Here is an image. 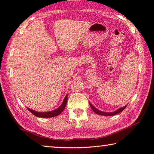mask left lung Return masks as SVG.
I'll return each instance as SVG.
<instances>
[{"label": "left lung", "mask_w": 154, "mask_h": 154, "mask_svg": "<svg viewBox=\"0 0 154 154\" xmlns=\"http://www.w3.org/2000/svg\"><path fill=\"white\" fill-rule=\"evenodd\" d=\"M90 105L91 106V108H92V109L93 110V111L95 113L100 115V116H114V115H116V114H118L119 113H120V112L123 111L124 110L125 108H126V106H127V105L124 106H123V107L119 109H118V110L114 111V112H111H111H109V113H106V112H103V111L98 110V109L95 108L94 106L90 103Z\"/></svg>", "instance_id": "8db88e82"}]
</instances>
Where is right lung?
<instances>
[{"instance_id":"right-lung-1","label":"right lung","mask_w":154,"mask_h":154,"mask_svg":"<svg viewBox=\"0 0 154 154\" xmlns=\"http://www.w3.org/2000/svg\"><path fill=\"white\" fill-rule=\"evenodd\" d=\"M67 95L65 96V98L64 99L63 102H62V105L59 106L58 108H57L56 109L51 111H48V112H38L36 111L35 110H32V109L27 108L28 110L29 111L30 113H32L34 116H35L36 117H38V118H52V117H55L58 116V115L60 114L62 111H64V109L65 108V106L66 105L67 103Z\"/></svg>"}]
</instances>
